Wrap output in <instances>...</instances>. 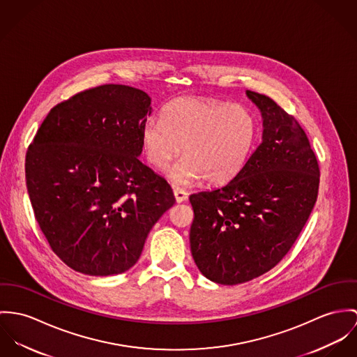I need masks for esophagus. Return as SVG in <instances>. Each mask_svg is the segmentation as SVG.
Here are the masks:
<instances>
[{
    "mask_svg": "<svg viewBox=\"0 0 357 357\" xmlns=\"http://www.w3.org/2000/svg\"><path fill=\"white\" fill-rule=\"evenodd\" d=\"M174 196H175L176 202H183V201H186V198H188V193H186L183 189L174 188Z\"/></svg>",
    "mask_w": 357,
    "mask_h": 357,
    "instance_id": "obj_1",
    "label": "esophagus"
}]
</instances>
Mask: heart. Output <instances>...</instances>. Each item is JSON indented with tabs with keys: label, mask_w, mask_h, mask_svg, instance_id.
I'll list each match as a JSON object with an SVG mask.
<instances>
[{
	"label": "heart",
	"mask_w": 357,
	"mask_h": 357,
	"mask_svg": "<svg viewBox=\"0 0 357 357\" xmlns=\"http://www.w3.org/2000/svg\"><path fill=\"white\" fill-rule=\"evenodd\" d=\"M257 139V123L249 109L196 97L178 98L167 105L162 119L142 127L146 160L165 168L181 152L169 178L189 186L201 178L208 185H225L237 178Z\"/></svg>",
	"instance_id": "obj_1"
}]
</instances>
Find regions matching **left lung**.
Masks as SVG:
<instances>
[{"label": "left lung", "instance_id": "left-lung-1", "mask_svg": "<svg viewBox=\"0 0 357 357\" xmlns=\"http://www.w3.org/2000/svg\"><path fill=\"white\" fill-rule=\"evenodd\" d=\"M246 96L261 112V144L231 182L189 197L193 259L220 284L274 268L300 236L319 190L317 156L298 121L264 94Z\"/></svg>", "mask_w": 357, "mask_h": 357}]
</instances>
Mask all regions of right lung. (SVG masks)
Listing matches in <instances>:
<instances>
[{
    "label": "right lung",
    "mask_w": 357,
    "mask_h": 357,
    "mask_svg": "<svg viewBox=\"0 0 357 357\" xmlns=\"http://www.w3.org/2000/svg\"><path fill=\"white\" fill-rule=\"evenodd\" d=\"M151 97L102 84L50 109L26 155V183L52 250L73 270L121 274L139 259L171 186L142 164Z\"/></svg>",
    "instance_id": "right-lung-1"
}]
</instances>
